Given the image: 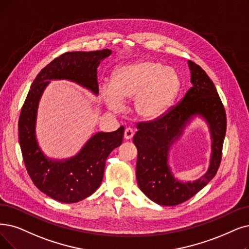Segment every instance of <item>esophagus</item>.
<instances>
[{"mask_svg": "<svg viewBox=\"0 0 249 249\" xmlns=\"http://www.w3.org/2000/svg\"><path fill=\"white\" fill-rule=\"evenodd\" d=\"M124 139L125 140H130V139H132L133 138V136H134V131H133V128H131V127H126L125 130H124Z\"/></svg>", "mask_w": 249, "mask_h": 249, "instance_id": "esophagus-1", "label": "esophagus"}]
</instances>
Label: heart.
Segmentation results:
<instances>
[{
    "label": "heart",
    "mask_w": 249,
    "mask_h": 249,
    "mask_svg": "<svg viewBox=\"0 0 249 249\" xmlns=\"http://www.w3.org/2000/svg\"><path fill=\"white\" fill-rule=\"evenodd\" d=\"M181 90V79L173 67L153 59H139L116 67L110 84L100 87V97L112 111H119L125 101L133 100L135 114L145 121L162 116Z\"/></svg>",
    "instance_id": "obj_1"
}]
</instances>
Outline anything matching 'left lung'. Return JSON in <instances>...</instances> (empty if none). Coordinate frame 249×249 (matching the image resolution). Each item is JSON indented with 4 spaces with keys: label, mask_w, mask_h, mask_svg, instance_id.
Returning a JSON list of instances; mask_svg holds the SVG:
<instances>
[{
    "label": "left lung",
    "mask_w": 249,
    "mask_h": 249,
    "mask_svg": "<svg viewBox=\"0 0 249 249\" xmlns=\"http://www.w3.org/2000/svg\"><path fill=\"white\" fill-rule=\"evenodd\" d=\"M188 66L192 87L183 100L156 121L139 124L133 138L138 150V186L149 199L159 205L180 204L199 192L215 176L222 159L227 127L224 106L213 81L203 69L192 61H188ZM195 117L203 119L210 130V165L199 179L182 182L171 172L168 163L169 152Z\"/></svg>",
    "instance_id": "8db88e82"
}]
</instances>
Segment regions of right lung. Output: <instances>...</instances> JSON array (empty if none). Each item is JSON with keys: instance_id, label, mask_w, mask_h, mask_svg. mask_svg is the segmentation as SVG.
<instances>
[{"instance_id": "obj_1", "label": "right lung", "mask_w": 249, "mask_h": 249, "mask_svg": "<svg viewBox=\"0 0 249 249\" xmlns=\"http://www.w3.org/2000/svg\"><path fill=\"white\" fill-rule=\"evenodd\" d=\"M111 50L67 52L44 67L32 84L18 122L19 143L27 173L39 191L63 203H75L92 195L101 185L105 161L114 148L121 146L122 125L111 133L94 134L75 155L54 159L39 147L36 133L38 103L51 81H69L99 94L97 68Z\"/></svg>"}]
</instances>
